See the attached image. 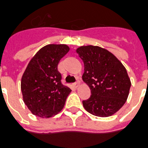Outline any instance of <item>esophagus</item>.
Instances as JSON below:
<instances>
[{"label":"esophagus","instance_id":"1","mask_svg":"<svg viewBox=\"0 0 148 148\" xmlns=\"http://www.w3.org/2000/svg\"><path fill=\"white\" fill-rule=\"evenodd\" d=\"M79 83H80V81L79 80V79H77V80H76V82H75V83H73V86H74V87H75V88H76V87H78V86H79Z\"/></svg>","mask_w":148,"mask_h":148}]
</instances>
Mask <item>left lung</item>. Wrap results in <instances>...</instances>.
<instances>
[{
  "instance_id": "left-lung-1",
  "label": "left lung",
  "mask_w": 148,
  "mask_h": 148,
  "mask_svg": "<svg viewBox=\"0 0 148 148\" xmlns=\"http://www.w3.org/2000/svg\"><path fill=\"white\" fill-rule=\"evenodd\" d=\"M76 53L84 64L83 80L91 95L83 101L92 115L108 117L125 104L131 86L126 69L113 54L97 46L80 47Z\"/></svg>"
}]
</instances>
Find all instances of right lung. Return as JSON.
<instances>
[{
  "instance_id": "obj_1",
  "label": "right lung",
  "mask_w": 148,
  "mask_h": 148,
  "mask_svg": "<svg viewBox=\"0 0 148 148\" xmlns=\"http://www.w3.org/2000/svg\"><path fill=\"white\" fill-rule=\"evenodd\" d=\"M69 51L65 44H49L39 50L28 64L21 90L24 103L33 115L49 118L64 107L71 90L62 84L58 65Z\"/></svg>"
}]
</instances>
